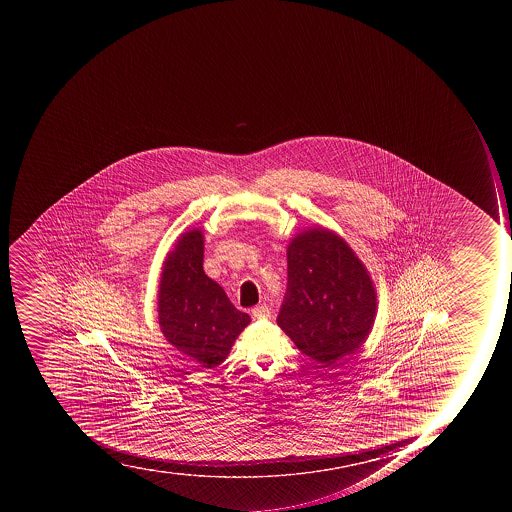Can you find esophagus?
I'll return each instance as SVG.
<instances>
[{"label": "esophagus", "mask_w": 512, "mask_h": 512, "mask_svg": "<svg viewBox=\"0 0 512 512\" xmlns=\"http://www.w3.org/2000/svg\"><path fill=\"white\" fill-rule=\"evenodd\" d=\"M251 315H253L256 320H266V318L270 317V310L267 306H259L254 307L253 310H251Z\"/></svg>", "instance_id": "1"}]
</instances>
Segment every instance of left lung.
<instances>
[{
  "label": "left lung",
  "mask_w": 512,
  "mask_h": 512,
  "mask_svg": "<svg viewBox=\"0 0 512 512\" xmlns=\"http://www.w3.org/2000/svg\"><path fill=\"white\" fill-rule=\"evenodd\" d=\"M288 290L277 323L323 367L359 351L378 312L370 272L334 230L309 227L286 248Z\"/></svg>",
  "instance_id": "obj_1"
}]
</instances>
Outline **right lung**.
I'll list each match as a JSON object with an SVG mask.
<instances>
[{
  "label": "right lung",
  "mask_w": 512,
  "mask_h": 512,
  "mask_svg": "<svg viewBox=\"0 0 512 512\" xmlns=\"http://www.w3.org/2000/svg\"><path fill=\"white\" fill-rule=\"evenodd\" d=\"M200 227L179 235L166 254L158 285V325L171 346L200 367L221 365L250 315L235 309L219 283L203 270Z\"/></svg>",
  "instance_id": "add662e5"
}]
</instances>
